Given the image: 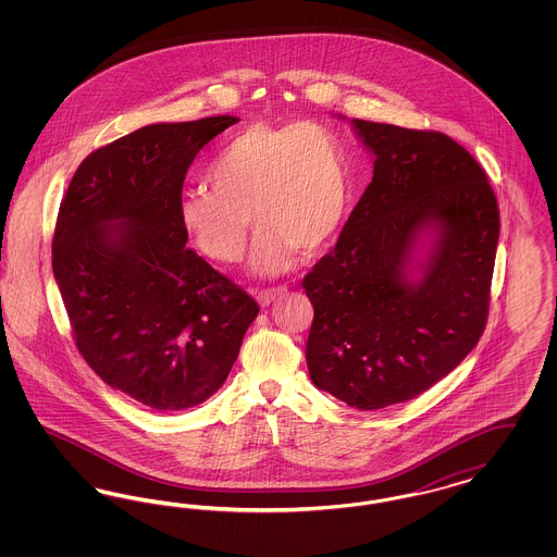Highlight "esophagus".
<instances>
[{"instance_id": "34e87169", "label": "esophagus", "mask_w": 557, "mask_h": 557, "mask_svg": "<svg viewBox=\"0 0 557 557\" xmlns=\"http://www.w3.org/2000/svg\"><path fill=\"white\" fill-rule=\"evenodd\" d=\"M286 292L288 290H286L284 286H280V288H271V290H261L257 294V300H259V305H261V307H269L273 300L282 298Z\"/></svg>"}]
</instances>
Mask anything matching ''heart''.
I'll list each match as a JSON object with an SVG mask.
<instances>
[{
  "label": "heart",
  "instance_id": "b5f03b06",
  "mask_svg": "<svg viewBox=\"0 0 557 557\" xmlns=\"http://www.w3.org/2000/svg\"><path fill=\"white\" fill-rule=\"evenodd\" d=\"M211 189H187L177 219L214 263L244 257L248 216L259 230L250 269L288 271L298 252L313 255L341 230L350 175L343 139L319 123H252L234 135L207 171Z\"/></svg>",
  "mask_w": 557,
  "mask_h": 557
}]
</instances>
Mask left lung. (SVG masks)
Segmentation results:
<instances>
[{"label":"left lung","instance_id":"left-lung-1","mask_svg":"<svg viewBox=\"0 0 557 557\" xmlns=\"http://www.w3.org/2000/svg\"><path fill=\"white\" fill-rule=\"evenodd\" d=\"M350 127L373 177L302 280L315 309L307 368L319 391L371 411L422 395L478 345L499 209L480 164L445 133Z\"/></svg>","mask_w":557,"mask_h":557}]
</instances>
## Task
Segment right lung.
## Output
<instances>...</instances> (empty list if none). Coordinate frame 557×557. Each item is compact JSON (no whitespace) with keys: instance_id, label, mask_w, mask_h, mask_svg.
<instances>
[{"instance_id":"right-lung-1","label":"right lung","mask_w":557,"mask_h":557,"mask_svg":"<svg viewBox=\"0 0 557 557\" xmlns=\"http://www.w3.org/2000/svg\"><path fill=\"white\" fill-rule=\"evenodd\" d=\"M236 116L154 123L81 162L60 205L52 267L83 359L154 411L211 398L259 305L216 273L177 219L187 169Z\"/></svg>"}]
</instances>
